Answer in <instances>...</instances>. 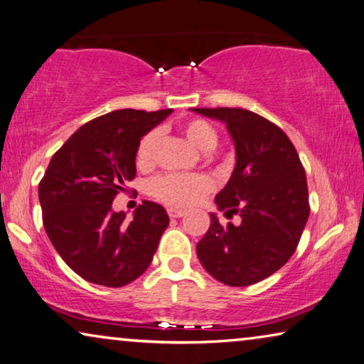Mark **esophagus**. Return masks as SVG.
<instances>
[{
	"label": "esophagus",
	"mask_w": 364,
	"mask_h": 364,
	"mask_svg": "<svg viewBox=\"0 0 364 364\" xmlns=\"http://www.w3.org/2000/svg\"><path fill=\"white\" fill-rule=\"evenodd\" d=\"M166 210H168V215H170L171 219H178V217H183L184 215V210H181V209L170 208V209H166Z\"/></svg>",
	"instance_id": "1"
}]
</instances>
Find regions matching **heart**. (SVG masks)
I'll list each match as a JSON object with an SVG mask.
<instances>
[{
    "mask_svg": "<svg viewBox=\"0 0 364 364\" xmlns=\"http://www.w3.org/2000/svg\"><path fill=\"white\" fill-rule=\"evenodd\" d=\"M183 132L189 142L203 151H213L219 145V132L213 124L200 117H193L183 124ZM160 130L151 129L142 135L135 149V165L140 170H150L155 164V151L159 147ZM210 189L213 181L204 175H160L149 184V193L155 199L173 208H188L204 198Z\"/></svg>",
    "mask_w": 364,
    "mask_h": 364,
    "instance_id": "1",
    "label": "heart"
}]
</instances>
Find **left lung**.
I'll return each mask as SVG.
<instances>
[{"label":"left lung","instance_id":"obj_1","mask_svg":"<svg viewBox=\"0 0 364 364\" xmlns=\"http://www.w3.org/2000/svg\"><path fill=\"white\" fill-rule=\"evenodd\" d=\"M225 122L234 139L237 165L215 196L227 217L242 224L210 225L196 245L205 271L227 286H250L276 273L296 252L309 219L306 171L289 137L268 119L240 107H198Z\"/></svg>","mask_w":364,"mask_h":364}]
</instances>
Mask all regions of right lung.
Wrapping results in <instances>:
<instances>
[{
    "instance_id": "1",
    "label": "right lung",
    "mask_w": 364,
    "mask_h": 364,
    "mask_svg": "<svg viewBox=\"0 0 364 364\" xmlns=\"http://www.w3.org/2000/svg\"><path fill=\"white\" fill-rule=\"evenodd\" d=\"M168 114L171 109H119L86 122L53 154L39 183L52 245L90 283L126 286L151 263L170 222L166 210L142 200L129 222L111 205L137 173L139 140Z\"/></svg>"
}]
</instances>
